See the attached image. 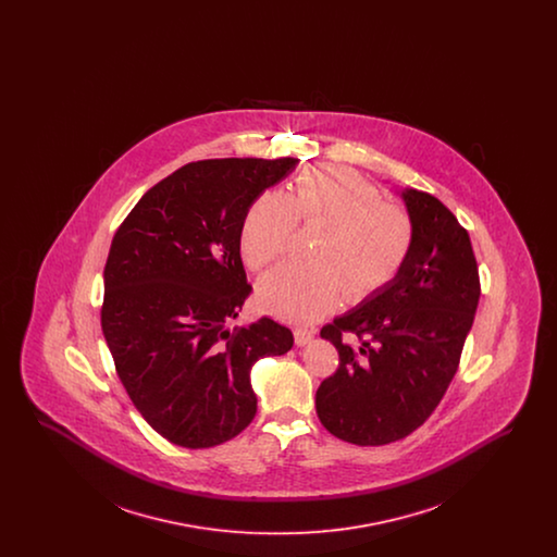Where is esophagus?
Listing matches in <instances>:
<instances>
[{"label":"esophagus","instance_id":"1","mask_svg":"<svg viewBox=\"0 0 557 557\" xmlns=\"http://www.w3.org/2000/svg\"><path fill=\"white\" fill-rule=\"evenodd\" d=\"M315 336V330L313 327H296L294 330V343L298 346L309 345Z\"/></svg>","mask_w":557,"mask_h":557}]
</instances>
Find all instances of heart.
Returning <instances> with one entry per match:
<instances>
[{
  "instance_id": "heart-1",
  "label": "heart",
  "mask_w": 557,
  "mask_h": 557,
  "mask_svg": "<svg viewBox=\"0 0 557 557\" xmlns=\"http://www.w3.org/2000/svg\"><path fill=\"white\" fill-rule=\"evenodd\" d=\"M321 225L311 265L275 267L257 286L261 307L275 318L305 323L330 315L346 296L361 302L384 290L416 242L407 209L382 202L368 180L341 164L302 171L290 196L267 189L242 219L239 252L250 269L286 255L296 223Z\"/></svg>"
}]
</instances>
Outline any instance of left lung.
Segmentation results:
<instances>
[{
	"label": "left lung",
	"instance_id": "8db88e82",
	"mask_svg": "<svg viewBox=\"0 0 557 557\" xmlns=\"http://www.w3.org/2000/svg\"><path fill=\"white\" fill-rule=\"evenodd\" d=\"M416 242L397 277L321 327L341 361L315 395L327 432L361 447L409 436L445 397L472 330L480 280L472 242L432 194L403 189ZM352 333L346 344L342 336Z\"/></svg>",
	"mask_w": 557,
	"mask_h": 557
}]
</instances>
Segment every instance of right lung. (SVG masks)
I'll return each mask as SVG.
<instances>
[{"label": "right lung", "mask_w": 557, "mask_h": 557, "mask_svg": "<svg viewBox=\"0 0 557 557\" xmlns=\"http://www.w3.org/2000/svg\"><path fill=\"white\" fill-rule=\"evenodd\" d=\"M298 159L189 162L150 187L116 230L104 267L102 332L141 418L186 449H209L255 420L252 366L294 345L261 318L230 330L250 294L239 227Z\"/></svg>", "instance_id": "1"}]
</instances>
